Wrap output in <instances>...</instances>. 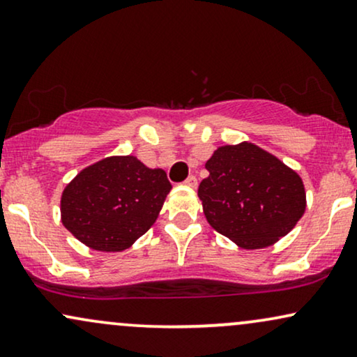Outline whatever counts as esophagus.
Returning <instances> with one entry per match:
<instances>
[{
	"instance_id": "34e87169",
	"label": "esophagus",
	"mask_w": 357,
	"mask_h": 357,
	"mask_svg": "<svg viewBox=\"0 0 357 357\" xmlns=\"http://www.w3.org/2000/svg\"><path fill=\"white\" fill-rule=\"evenodd\" d=\"M183 183H185L188 188H197V183H199V182H197V178L193 177V175H190V177H188Z\"/></svg>"
}]
</instances>
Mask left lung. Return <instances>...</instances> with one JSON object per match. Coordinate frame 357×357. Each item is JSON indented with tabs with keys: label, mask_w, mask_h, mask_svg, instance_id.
<instances>
[{
	"label": "left lung",
	"mask_w": 357,
	"mask_h": 357,
	"mask_svg": "<svg viewBox=\"0 0 357 357\" xmlns=\"http://www.w3.org/2000/svg\"><path fill=\"white\" fill-rule=\"evenodd\" d=\"M199 197L206 222L245 250L265 248L293 230L306 208L296 172L258 145H223L206 160Z\"/></svg>",
	"instance_id": "obj_1"
}]
</instances>
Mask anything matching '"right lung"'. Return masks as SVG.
<instances>
[{"instance_id":"obj_1","label":"right lung","mask_w":357,"mask_h":357,"mask_svg":"<svg viewBox=\"0 0 357 357\" xmlns=\"http://www.w3.org/2000/svg\"><path fill=\"white\" fill-rule=\"evenodd\" d=\"M170 188L164 170L137 157L102 158L66 185L61 222L92 250L122 252L155 223Z\"/></svg>"}]
</instances>
